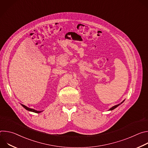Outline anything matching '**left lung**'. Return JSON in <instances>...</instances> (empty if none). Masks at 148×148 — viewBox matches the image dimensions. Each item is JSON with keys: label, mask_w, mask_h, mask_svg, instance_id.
I'll return each instance as SVG.
<instances>
[{"label": "left lung", "mask_w": 148, "mask_h": 148, "mask_svg": "<svg viewBox=\"0 0 148 148\" xmlns=\"http://www.w3.org/2000/svg\"><path fill=\"white\" fill-rule=\"evenodd\" d=\"M125 101V100H123V101H122V102L121 103H119V104H118V105H115V106H114V107H112V108H111L109 110V111H112V110H114L115 108H116V107H118L119 106V105L120 104H121L122 103H123V101Z\"/></svg>", "instance_id": "8db88e82"}]
</instances>
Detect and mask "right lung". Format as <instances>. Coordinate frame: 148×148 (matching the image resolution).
Listing matches in <instances>:
<instances>
[{"mask_svg": "<svg viewBox=\"0 0 148 148\" xmlns=\"http://www.w3.org/2000/svg\"><path fill=\"white\" fill-rule=\"evenodd\" d=\"M23 106V108H25L26 110H27V111H31V112H35V113H40V112H42L43 111H36V110H34V109H32V108H29V107H26V106H25V105H23V104H21Z\"/></svg>", "mask_w": 148, "mask_h": 148, "instance_id": "1", "label": "right lung"}]
</instances>
